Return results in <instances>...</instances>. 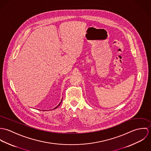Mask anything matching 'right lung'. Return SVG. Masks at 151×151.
<instances>
[{
	"instance_id": "obj_1",
	"label": "right lung",
	"mask_w": 151,
	"mask_h": 151,
	"mask_svg": "<svg viewBox=\"0 0 151 151\" xmlns=\"http://www.w3.org/2000/svg\"><path fill=\"white\" fill-rule=\"evenodd\" d=\"M62 101H61V102H60V104H59V105H58V106H56V108H54V109H56V108H58V106H59V105H60V104H61V103H62Z\"/></svg>"
}]
</instances>
